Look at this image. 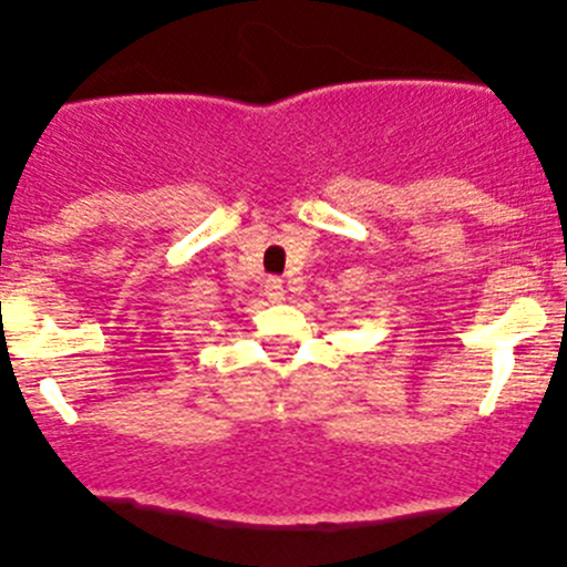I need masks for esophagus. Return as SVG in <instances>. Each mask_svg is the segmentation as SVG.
<instances>
[{
    "label": "esophagus",
    "mask_w": 567,
    "mask_h": 567,
    "mask_svg": "<svg viewBox=\"0 0 567 567\" xmlns=\"http://www.w3.org/2000/svg\"><path fill=\"white\" fill-rule=\"evenodd\" d=\"M262 293H266V299L271 301V305H279V301H285V285L282 279H266V285H262Z\"/></svg>",
    "instance_id": "34e87169"
}]
</instances>
